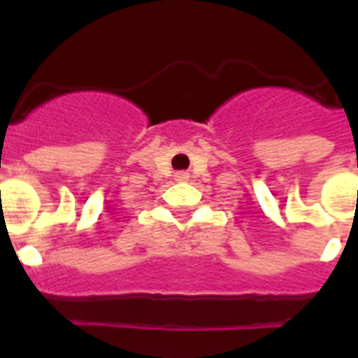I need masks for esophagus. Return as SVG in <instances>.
I'll use <instances>...</instances> for the list:
<instances>
[{
	"mask_svg": "<svg viewBox=\"0 0 358 358\" xmlns=\"http://www.w3.org/2000/svg\"><path fill=\"white\" fill-rule=\"evenodd\" d=\"M174 180H176V182H187V180H189V174H187V173H176V174H174Z\"/></svg>",
	"mask_w": 358,
	"mask_h": 358,
	"instance_id": "esophagus-1",
	"label": "esophagus"
}]
</instances>
